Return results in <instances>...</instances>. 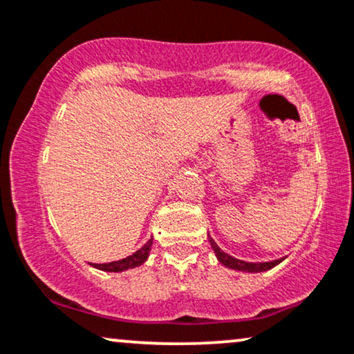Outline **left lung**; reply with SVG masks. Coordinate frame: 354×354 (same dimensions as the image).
<instances>
[{
    "label": "left lung",
    "instance_id": "1",
    "mask_svg": "<svg viewBox=\"0 0 354 354\" xmlns=\"http://www.w3.org/2000/svg\"><path fill=\"white\" fill-rule=\"evenodd\" d=\"M209 242H211V247H213L214 254H216V257H218V260L221 261L224 267L232 268V270H239V272H249V273L267 272V270L277 267L278 263H281V261H283V259L273 260V261H263V263H250V261H242V260L234 259V257L226 254V252H223L218 247L216 242H214L211 237H209Z\"/></svg>",
    "mask_w": 354,
    "mask_h": 354
}]
</instances>
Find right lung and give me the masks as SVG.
<instances>
[{
  "instance_id": "1",
  "label": "right lung",
  "mask_w": 354,
  "mask_h": 354,
  "mask_svg": "<svg viewBox=\"0 0 354 354\" xmlns=\"http://www.w3.org/2000/svg\"><path fill=\"white\" fill-rule=\"evenodd\" d=\"M151 245H153V239H149V241L146 242V244L141 247L140 250H136L135 254L127 257V259L118 260V261H110V263H94L93 267L104 270V272H123V270L140 267V265L145 263L146 259H148V255L151 252Z\"/></svg>"
}]
</instances>
